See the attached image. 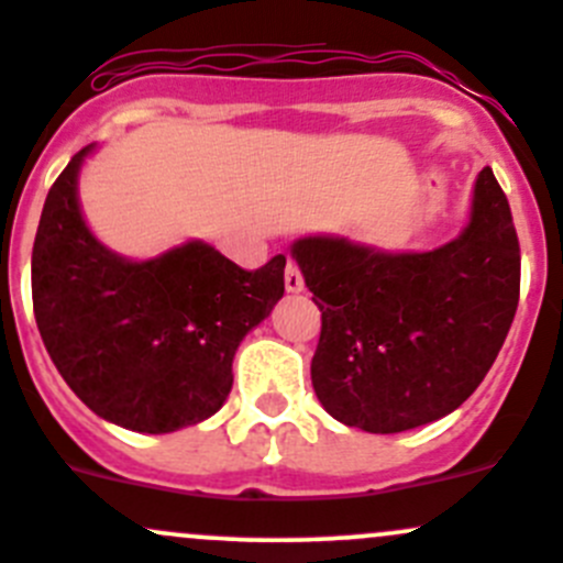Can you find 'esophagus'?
<instances>
[{
	"label": "esophagus",
	"instance_id": "1",
	"mask_svg": "<svg viewBox=\"0 0 563 563\" xmlns=\"http://www.w3.org/2000/svg\"><path fill=\"white\" fill-rule=\"evenodd\" d=\"M302 288H305L302 272H299V266L294 264V261H288L286 264V291L297 294V291H302Z\"/></svg>",
	"mask_w": 563,
	"mask_h": 563
}]
</instances>
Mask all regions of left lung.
Returning <instances> with one entry per match:
<instances>
[{
    "mask_svg": "<svg viewBox=\"0 0 563 563\" xmlns=\"http://www.w3.org/2000/svg\"><path fill=\"white\" fill-rule=\"evenodd\" d=\"M321 310L313 389L338 422L402 433L468 400L520 299V242L501 185L476 176L471 220L430 253H382L334 236L294 242Z\"/></svg>",
    "mask_w": 563,
    "mask_h": 563,
    "instance_id": "left-lung-1",
    "label": "left lung"
}]
</instances>
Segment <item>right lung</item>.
Returning a JSON list of instances; mask_svg holds the SVG:
<instances>
[{
	"label": "right lung",
	"instance_id": "add662e5",
	"mask_svg": "<svg viewBox=\"0 0 563 563\" xmlns=\"http://www.w3.org/2000/svg\"><path fill=\"white\" fill-rule=\"evenodd\" d=\"M87 150L56 176L32 247V305L56 371L98 417L172 433L229 397L231 362L286 291V255L247 272L203 242L152 261L100 245L78 209Z\"/></svg>",
	"mask_w": 563,
	"mask_h": 563
}]
</instances>
